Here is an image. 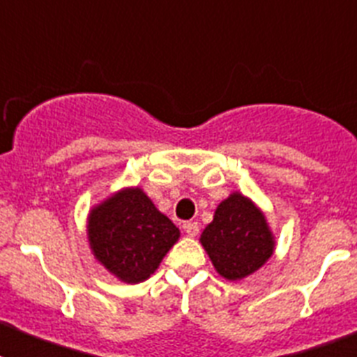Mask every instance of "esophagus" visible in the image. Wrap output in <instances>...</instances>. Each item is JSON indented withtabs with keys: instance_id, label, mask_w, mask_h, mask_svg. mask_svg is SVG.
Masks as SVG:
<instances>
[{
	"instance_id": "esophagus-1",
	"label": "esophagus",
	"mask_w": 357,
	"mask_h": 357,
	"mask_svg": "<svg viewBox=\"0 0 357 357\" xmlns=\"http://www.w3.org/2000/svg\"><path fill=\"white\" fill-rule=\"evenodd\" d=\"M182 229H184V232L188 236H191V238H193V236H197L198 234V223L197 222H185L184 225H182Z\"/></svg>"
}]
</instances>
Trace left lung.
<instances>
[{"label":"left lung","instance_id":"left-lung-1","mask_svg":"<svg viewBox=\"0 0 357 357\" xmlns=\"http://www.w3.org/2000/svg\"><path fill=\"white\" fill-rule=\"evenodd\" d=\"M200 243L227 280H241L259 270L275 248L263 211L241 193H232L218 206Z\"/></svg>","mask_w":357,"mask_h":357}]
</instances>
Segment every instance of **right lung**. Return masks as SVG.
Returning <instances> with one entry per match:
<instances>
[{
    "label": "right lung",
    "mask_w": 357,
    "mask_h": 357,
    "mask_svg": "<svg viewBox=\"0 0 357 357\" xmlns=\"http://www.w3.org/2000/svg\"><path fill=\"white\" fill-rule=\"evenodd\" d=\"M91 250L112 275L137 284L159 268L181 230L141 188H127L93 207L87 220Z\"/></svg>",
    "instance_id": "1"
}]
</instances>
